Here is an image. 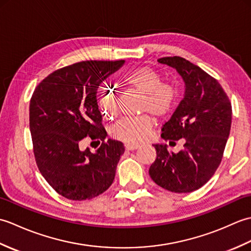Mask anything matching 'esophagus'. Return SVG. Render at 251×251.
I'll return each instance as SVG.
<instances>
[{
  "label": "esophagus",
  "instance_id": "obj_1",
  "mask_svg": "<svg viewBox=\"0 0 251 251\" xmlns=\"http://www.w3.org/2000/svg\"><path fill=\"white\" fill-rule=\"evenodd\" d=\"M138 148H139V146H138V145H130V143H126V145H125L126 150H129V151L137 150Z\"/></svg>",
  "mask_w": 251,
  "mask_h": 251
}]
</instances>
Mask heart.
Instances as JSON below:
<instances>
[{
    "mask_svg": "<svg viewBox=\"0 0 251 251\" xmlns=\"http://www.w3.org/2000/svg\"><path fill=\"white\" fill-rule=\"evenodd\" d=\"M123 82L136 92L143 95L141 112H151L157 117L166 116L174 108L177 89L170 83L162 82V76L149 67H139L127 72ZM99 101L106 114L117 112L119 96L114 89L103 87L99 92ZM154 126L150 115L123 117L112 127V136L127 143H140L148 139Z\"/></svg>",
    "mask_w": 251,
    "mask_h": 251,
    "instance_id": "1",
    "label": "heart"
}]
</instances>
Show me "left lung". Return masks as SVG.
I'll list each match as a JSON object with an SVG mask.
<instances>
[{"label":"left lung","instance_id":"1","mask_svg":"<svg viewBox=\"0 0 251 251\" xmlns=\"http://www.w3.org/2000/svg\"><path fill=\"white\" fill-rule=\"evenodd\" d=\"M176 69L184 82V96L165 123L162 138L183 139L178 153L167 145H153L156 159L149 169L157 185L175 193H190L204 185L221 163L232 123V105L216 78L178 56L157 60Z\"/></svg>","mask_w":251,"mask_h":251}]
</instances>
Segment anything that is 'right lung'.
<instances>
[{"label": "right lung", "mask_w": 251, "mask_h": 251, "mask_svg": "<svg viewBox=\"0 0 251 251\" xmlns=\"http://www.w3.org/2000/svg\"><path fill=\"white\" fill-rule=\"evenodd\" d=\"M124 63H74L50 74L32 95L30 132L36 165L51 188L68 200H90L113 183L125 148L121 141H105L97 93ZM86 137L103 143L95 152L82 151Z\"/></svg>", "instance_id": "obj_1"}]
</instances>
